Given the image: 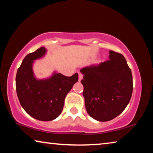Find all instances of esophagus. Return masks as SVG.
<instances>
[{
    "label": "esophagus",
    "instance_id": "esophagus-1",
    "mask_svg": "<svg viewBox=\"0 0 153 153\" xmlns=\"http://www.w3.org/2000/svg\"><path fill=\"white\" fill-rule=\"evenodd\" d=\"M82 78H83V75L82 74L79 73V74H78V79H79V81H81Z\"/></svg>",
    "mask_w": 153,
    "mask_h": 153
}]
</instances>
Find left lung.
I'll return each mask as SVG.
<instances>
[{"instance_id":"left-lung-1","label":"left lung","mask_w":153,"mask_h":153,"mask_svg":"<svg viewBox=\"0 0 153 153\" xmlns=\"http://www.w3.org/2000/svg\"><path fill=\"white\" fill-rule=\"evenodd\" d=\"M108 53V61L80 69L86 111L99 121H110L120 115L133 91L132 74L125 57L113 51Z\"/></svg>"}]
</instances>
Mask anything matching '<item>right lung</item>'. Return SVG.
Segmentation results:
<instances>
[{
  "instance_id": "add662e5",
  "label": "right lung",
  "mask_w": 153,
  "mask_h": 153,
  "mask_svg": "<svg viewBox=\"0 0 153 153\" xmlns=\"http://www.w3.org/2000/svg\"><path fill=\"white\" fill-rule=\"evenodd\" d=\"M46 51L43 46L28 54L17 69L15 79L17 97L23 108L31 117L44 121L59 117L67 94L78 81V74L67 77L56 71L47 78H36L33 64L45 56Z\"/></svg>"
}]
</instances>
